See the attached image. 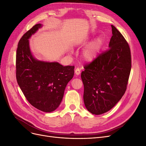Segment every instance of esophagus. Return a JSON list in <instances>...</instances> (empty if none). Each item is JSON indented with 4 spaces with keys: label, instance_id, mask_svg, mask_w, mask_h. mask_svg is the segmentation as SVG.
Wrapping results in <instances>:
<instances>
[{
    "label": "esophagus",
    "instance_id": "1",
    "mask_svg": "<svg viewBox=\"0 0 146 146\" xmlns=\"http://www.w3.org/2000/svg\"><path fill=\"white\" fill-rule=\"evenodd\" d=\"M80 72H81V69L80 68H77L76 70H75V73H76L77 76H78V75L80 74Z\"/></svg>",
    "mask_w": 146,
    "mask_h": 146
}]
</instances>
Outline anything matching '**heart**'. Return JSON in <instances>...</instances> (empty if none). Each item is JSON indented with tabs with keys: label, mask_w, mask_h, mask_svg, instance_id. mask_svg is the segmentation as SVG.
<instances>
[{
	"label": "heart",
	"mask_w": 146,
	"mask_h": 146,
	"mask_svg": "<svg viewBox=\"0 0 146 146\" xmlns=\"http://www.w3.org/2000/svg\"><path fill=\"white\" fill-rule=\"evenodd\" d=\"M86 42V39H82L77 42V46L83 45ZM103 44V40L100 37H98L92 41L82 53V58L85 62L91 63L94 61L98 56Z\"/></svg>",
	"instance_id": "obj_1"
}]
</instances>
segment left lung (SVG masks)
Segmentation results:
<instances>
[{"mask_svg":"<svg viewBox=\"0 0 146 146\" xmlns=\"http://www.w3.org/2000/svg\"><path fill=\"white\" fill-rule=\"evenodd\" d=\"M111 28L110 49L85 65L81 74L84 104L88 111L96 115L108 111L121 100L131 70L129 44L114 25Z\"/></svg>","mask_w":146,"mask_h":146,"instance_id":"1","label":"left lung"}]
</instances>
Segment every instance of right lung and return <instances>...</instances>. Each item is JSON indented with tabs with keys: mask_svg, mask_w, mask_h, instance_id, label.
<instances>
[{
	"mask_svg": "<svg viewBox=\"0 0 146 146\" xmlns=\"http://www.w3.org/2000/svg\"><path fill=\"white\" fill-rule=\"evenodd\" d=\"M41 24L34 25L19 41L16 52V79L29 102L42 111L50 113L59 107L66 85L72 78L74 66H63L58 62L35 58L29 39Z\"/></svg>",
	"mask_w": 146,
	"mask_h": 146,
	"instance_id": "obj_1",
	"label": "right lung"
}]
</instances>
